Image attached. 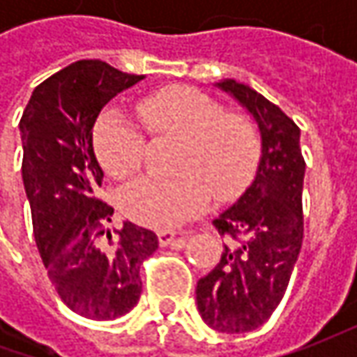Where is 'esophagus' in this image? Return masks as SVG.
Masks as SVG:
<instances>
[{
	"label": "esophagus",
	"mask_w": 357,
	"mask_h": 357,
	"mask_svg": "<svg viewBox=\"0 0 357 357\" xmlns=\"http://www.w3.org/2000/svg\"><path fill=\"white\" fill-rule=\"evenodd\" d=\"M174 240L185 242V236L176 238V232H171V230H160V232H158V244H160V246H169Z\"/></svg>",
	"instance_id": "esophagus-1"
}]
</instances>
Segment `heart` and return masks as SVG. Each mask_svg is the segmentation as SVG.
Segmentation results:
<instances>
[{
  "instance_id": "obj_1",
  "label": "heart",
  "mask_w": 357,
  "mask_h": 357,
  "mask_svg": "<svg viewBox=\"0 0 357 357\" xmlns=\"http://www.w3.org/2000/svg\"><path fill=\"white\" fill-rule=\"evenodd\" d=\"M139 117L155 137L178 141L172 178L144 176L125 188V214L151 228H174L204 211L211 200L228 199L252 181L260 160V135L242 115L199 89L176 85L139 105ZM95 151L105 171L129 178L141 169L144 139L125 115L107 111L95 129Z\"/></svg>"
}]
</instances>
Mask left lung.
<instances>
[{"instance_id": "1", "label": "left lung", "mask_w": 357, "mask_h": 357, "mask_svg": "<svg viewBox=\"0 0 357 357\" xmlns=\"http://www.w3.org/2000/svg\"><path fill=\"white\" fill-rule=\"evenodd\" d=\"M214 87L252 117L260 160L250 186L213 220L228 244L220 262L197 284V308L213 330L244 334L266 322L288 288L304 238L306 162L300 129L280 107L234 79Z\"/></svg>"}]
</instances>
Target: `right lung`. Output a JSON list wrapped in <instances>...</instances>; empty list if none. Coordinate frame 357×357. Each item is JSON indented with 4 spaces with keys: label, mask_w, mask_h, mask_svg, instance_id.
Instances as JSON below:
<instances>
[{
    "label": "right lung",
    "mask_w": 357,
    "mask_h": 357,
    "mask_svg": "<svg viewBox=\"0 0 357 357\" xmlns=\"http://www.w3.org/2000/svg\"><path fill=\"white\" fill-rule=\"evenodd\" d=\"M141 79L97 59L71 63L35 87L20 121L37 250L63 304L91 320H115L137 306L139 270L158 248L153 230L129 220L115 238L107 227L113 208L97 199L103 169L93 149L95 121Z\"/></svg>",
    "instance_id": "obj_1"
}]
</instances>
